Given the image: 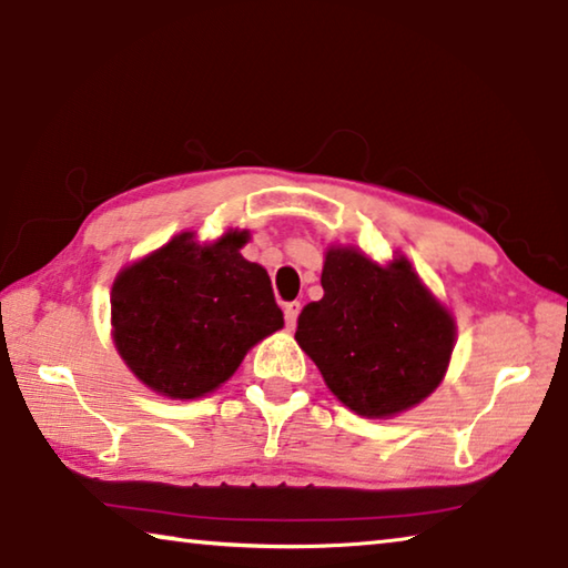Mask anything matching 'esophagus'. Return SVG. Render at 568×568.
<instances>
[{"instance_id": "34e87169", "label": "esophagus", "mask_w": 568, "mask_h": 568, "mask_svg": "<svg viewBox=\"0 0 568 568\" xmlns=\"http://www.w3.org/2000/svg\"><path fill=\"white\" fill-rule=\"evenodd\" d=\"M297 313H301V303H297V301L285 303V323H287V328H295Z\"/></svg>"}]
</instances>
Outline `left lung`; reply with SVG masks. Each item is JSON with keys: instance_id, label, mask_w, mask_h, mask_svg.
<instances>
[{"instance_id": "8db88e82", "label": "left lung", "mask_w": 568, "mask_h": 568, "mask_svg": "<svg viewBox=\"0 0 568 568\" xmlns=\"http://www.w3.org/2000/svg\"><path fill=\"white\" fill-rule=\"evenodd\" d=\"M321 285V301L297 315L295 341L335 398L388 418L438 388L456 325L406 257L378 265L355 247H331Z\"/></svg>"}]
</instances>
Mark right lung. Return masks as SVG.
Instances as JSON below:
<instances>
[{"mask_svg": "<svg viewBox=\"0 0 568 568\" xmlns=\"http://www.w3.org/2000/svg\"><path fill=\"white\" fill-rule=\"evenodd\" d=\"M247 230L210 245L192 233L124 267L112 285V338L128 368L168 398H200L283 328L265 267L245 261Z\"/></svg>", "mask_w": 568, "mask_h": 568, "instance_id": "1", "label": "right lung"}]
</instances>
